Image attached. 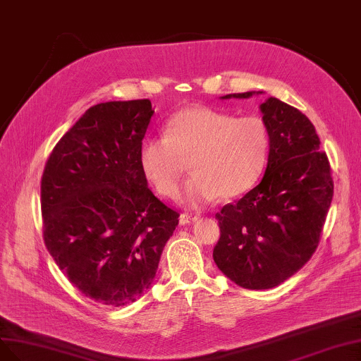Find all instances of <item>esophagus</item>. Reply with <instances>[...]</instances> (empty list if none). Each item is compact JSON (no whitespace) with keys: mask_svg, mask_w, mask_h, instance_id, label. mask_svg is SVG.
Wrapping results in <instances>:
<instances>
[{"mask_svg":"<svg viewBox=\"0 0 361 361\" xmlns=\"http://www.w3.org/2000/svg\"><path fill=\"white\" fill-rule=\"evenodd\" d=\"M199 217L197 216H190V214H181L180 216V224H190V223H195L197 221Z\"/></svg>","mask_w":361,"mask_h":361,"instance_id":"obj_1","label":"esophagus"}]
</instances>
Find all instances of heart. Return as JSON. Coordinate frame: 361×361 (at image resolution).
I'll use <instances>...</instances> for the list:
<instances>
[{"label": "heart", "instance_id": "b5f03b06", "mask_svg": "<svg viewBox=\"0 0 361 361\" xmlns=\"http://www.w3.org/2000/svg\"><path fill=\"white\" fill-rule=\"evenodd\" d=\"M164 137H147L140 147V165L159 195L176 197L189 160L193 176L184 184L180 201L201 208L216 197L232 199L257 181L269 152L263 120L193 105L172 114Z\"/></svg>", "mask_w": 361, "mask_h": 361}]
</instances>
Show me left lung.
I'll return each instance as SVG.
<instances>
[{"label":"left lung","mask_w":361,"mask_h":361,"mask_svg":"<svg viewBox=\"0 0 361 361\" xmlns=\"http://www.w3.org/2000/svg\"><path fill=\"white\" fill-rule=\"evenodd\" d=\"M255 93L221 97L250 98ZM269 135L262 181L216 214L217 268L248 290H266L295 275L315 252L333 197L327 154L311 120L274 97L260 104Z\"/></svg>","instance_id":"1"}]
</instances>
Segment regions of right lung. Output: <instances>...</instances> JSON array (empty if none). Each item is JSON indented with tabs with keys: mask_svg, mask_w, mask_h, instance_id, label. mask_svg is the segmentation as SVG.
<instances>
[{
	"mask_svg": "<svg viewBox=\"0 0 361 361\" xmlns=\"http://www.w3.org/2000/svg\"><path fill=\"white\" fill-rule=\"evenodd\" d=\"M153 113L149 99L90 106L58 141L42 178L50 256L86 298L114 308L150 288L180 217L140 165Z\"/></svg>",
	"mask_w": 361,
	"mask_h": 361,
	"instance_id": "right-lung-1",
	"label": "right lung"
}]
</instances>
